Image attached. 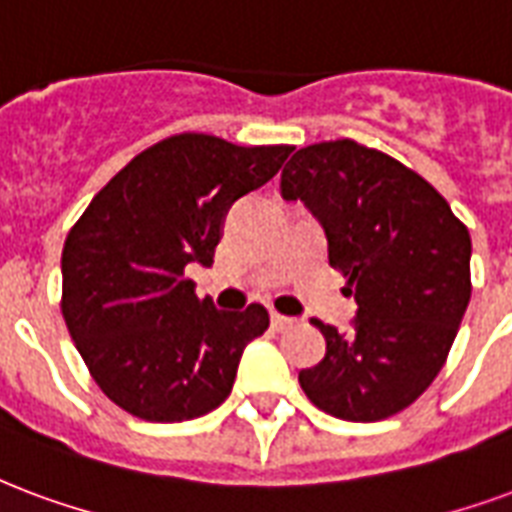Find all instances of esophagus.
I'll return each instance as SVG.
<instances>
[{
  "mask_svg": "<svg viewBox=\"0 0 512 512\" xmlns=\"http://www.w3.org/2000/svg\"><path fill=\"white\" fill-rule=\"evenodd\" d=\"M293 323H295L293 317H285V314L271 312V325H274L276 331H285V328H290V325H293Z\"/></svg>",
  "mask_w": 512,
  "mask_h": 512,
  "instance_id": "1",
  "label": "esophagus"
}]
</instances>
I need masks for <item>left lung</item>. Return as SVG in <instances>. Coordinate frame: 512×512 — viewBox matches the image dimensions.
Masks as SVG:
<instances>
[{"mask_svg": "<svg viewBox=\"0 0 512 512\" xmlns=\"http://www.w3.org/2000/svg\"><path fill=\"white\" fill-rule=\"evenodd\" d=\"M282 198L323 225L328 263L358 304L350 333L314 320L325 358L298 382L333 418H391L445 366L472 295L469 230L415 170L347 138L295 151Z\"/></svg>", "mask_w": 512, "mask_h": 512, "instance_id": "1", "label": "left lung"}]
</instances>
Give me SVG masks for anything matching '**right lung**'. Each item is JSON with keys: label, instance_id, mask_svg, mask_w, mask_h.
<instances>
[{"label": "right lung", "instance_id": "obj_1", "mask_svg": "<svg viewBox=\"0 0 512 512\" xmlns=\"http://www.w3.org/2000/svg\"><path fill=\"white\" fill-rule=\"evenodd\" d=\"M293 146L173 135L124 165L67 233L62 314L102 393L135 418L179 423L217 410L266 306L222 312L195 295L230 206L276 176Z\"/></svg>", "mask_w": 512, "mask_h": 512}]
</instances>
